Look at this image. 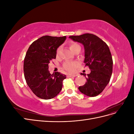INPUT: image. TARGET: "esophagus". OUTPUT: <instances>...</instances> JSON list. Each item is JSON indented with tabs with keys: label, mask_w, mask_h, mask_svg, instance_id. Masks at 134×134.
<instances>
[{
	"label": "esophagus",
	"mask_w": 134,
	"mask_h": 134,
	"mask_svg": "<svg viewBox=\"0 0 134 134\" xmlns=\"http://www.w3.org/2000/svg\"><path fill=\"white\" fill-rule=\"evenodd\" d=\"M78 74H75V75L68 74V77H75V76H78Z\"/></svg>",
	"instance_id": "esophagus-1"
}]
</instances>
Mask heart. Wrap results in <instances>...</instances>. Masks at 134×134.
I'll return each mask as SVG.
<instances>
[{
	"instance_id": "1",
	"label": "heart",
	"mask_w": 134,
	"mask_h": 134,
	"mask_svg": "<svg viewBox=\"0 0 134 134\" xmlns=\"http://www.w3.org/2000/svg\"><path fill=\"white\" fill-rule=\"evenodd\" d=\"M80 48V46L79 44L75 42H72L70 44V50L73 52L74 51L76 48ZM60 50V48H59L57 50V55H59ZM77 66H78V64L75 62H66L64 64V68L65 70H66L67 71L70 72V73H73L76 70Z\"/></svg>"
}]
</instances>
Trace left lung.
I'll use <instances>...</instances> for the list:
<instances>
[{
    "instance_id": "1",
    "label": "left lung",
    "mask_w": 134,
    "mask_h": 134,
    "mask_svg": "<svg viewBox=\"0 0 134 134\" xmlns=\"http://www.w3.org/2000/svg\"><path fill=\"white\" fill-rule=\"evenodd\" d=\"M69 37L84 46V62L91 70L89 74H80L86 77L87 82L78 88L79 91L88 97L98 96L109 83L112 73L113 60L108 45L97 36L91 34Z\"/></svg>"
}]
</instances>
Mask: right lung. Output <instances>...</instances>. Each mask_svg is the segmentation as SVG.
Segmentation results:
<instances>
[{"label": "right lung", "mask_w": 134, "mask_h": 134, "mask_svg": "<svg viewBox=\"0 0 134 134\" xmlns=\"http://www.w3.org/2000/svg\"><path fill=\"white\" fill-rule=\"evenodd\" d=\"M66 38L44 36L32 43L26 52L23 71L26 83L39 98L50 99L62 91L63 81L66 78L59 72L50 74L48 64L56 59L58 48Z\"/></svg>", "instance_id": "1"}]
</instances>
